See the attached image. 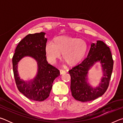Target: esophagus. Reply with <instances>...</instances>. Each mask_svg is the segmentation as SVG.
I'll return each mask as SVG.
<instances>
[{"label": "esophagus", "mask_w": 123, "mask_h": 123, "mask_svg": "<svg viewBox=\"0 0 123 123\" xmlns=\"http://www.w3.org/2000/svg\"><path fill=\"white\" fill-rule=\"evenodd\" d=\"M60 74H61V75L63 74H64V73H66V72L64 71V70H62V69L60 70Z\"/></svg>", "instance_id": "obj_1"}]
</instances>
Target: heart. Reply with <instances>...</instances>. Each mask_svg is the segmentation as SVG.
<instances>
[{
	"label": "heart",
	"instance_id": "1",
	"mask_svg": "<svg viewBox=\"0 0 123 123\" xmlns=\"http://www.w3.org/2000/svg\"><path fill=\"white\" fill-rule=\"evenodd\" d=\"M86 42L75 37L61 35L54 37L51 42L47 43L44 51L48 61L55 64L60 57L68 65L73 66L84 59L87 51Z\"/></svg>",
	"mask_w": 123,
	"mask_h": 123
}]
</instances>
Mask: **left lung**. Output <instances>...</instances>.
<instances>
[{
	"label": "left lung",
	"mask_w": 123,
	"mask_h": 123,
	"mask_svg": "<svg viewBox=\"0 0 123 123\" xmlns=\"http://www.w3.org/2000/svg\"><path fill=\"white\" fill-rule=\"evenodd\" d=\"M98 62L101 64L103 76L99 84L93 87L88 81L89 71ZM113 66V61L109 47L101 41L92 43L87 57L69 70L72 96L82 102L94 100L102 96L109 87Z\"/></svg>",
	"instance_id": "left-lung-1"
}]
</instances>
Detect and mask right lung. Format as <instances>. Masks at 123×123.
Wrapping results in <instances>:
<instances>
[{
	"instance_id": "obj_1",
	"label": "right lung",
	"mask_w": 123,
	"mask_h": 123,
	"mask_svg": "<svg viewBox=\"0 0 123 123\" xmlns=\"http://www.w3.org/2000/svg\"><path fill=\"white\" fill-rule=\"evenodd\" d=\"M45 33L29 34L19 42L12 57L14 77L18 90L28 99L42 101L49 96L54 80L60 75L59 70L48 63L44 48L47 38ZM30 57L37 61V71L32 79L25 81L20 79L18 64L22 58Z\"/></svg>"
}]
</instances>
